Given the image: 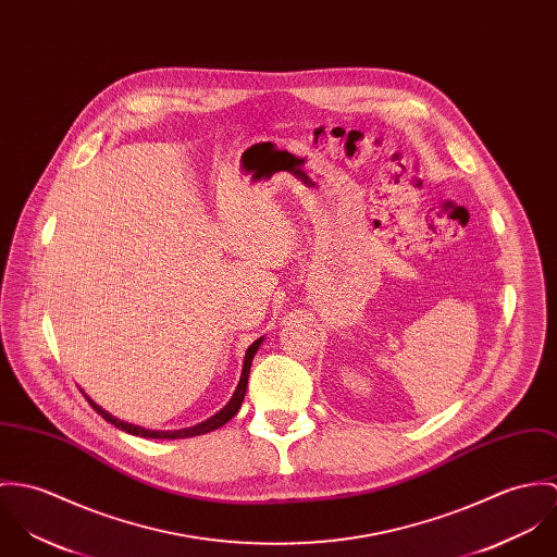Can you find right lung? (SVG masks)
<instances>
[{
	"instance_id": "right-lung-1",
	"label": "right lung",
	"mask_w": 557,
	"mask_h": 557,
	"mask_svg": "<svg viewBox=\"0 0 557 557\" xmlns=\"http://www.w3.org/2000/svg\"><path fill=\"white\" fill-rule=\"evenodd\" d=\"M260 344H262V337L260 339H256L251 346L248 348V352H246V359H244V371H242V377H239V384H237V388H235V393H233V397H231V401L218 412V414H213L211 419H207V421H202V423H198V425H194V428H187V430H175V432H151V430H145V428H138V425H132V423H124V421H120V419H115L113 414H109L107 410H102L94 399H89L85 393V399L89 401V406L98 412V414H102L109 423H113L115 428H120V430H124L125 433H132V435H140V437H156V440H162V437H169V440H177V437H191V435H200V433H209L213 432V430H218V428H222V425H226L237 412H239V408H242V404H244V397H246V391H248V377H249V368H251V359H253V355L258 352V348H260Z\"/></svg>"
}]
</instances>
